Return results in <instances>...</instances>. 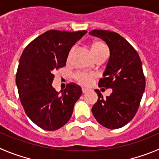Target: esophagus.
<instances>
[{"label":"esophagus","mask_w":159,"mask_h":159,"mask_svg":"<svg viewBox=\"0 0 159 159\" xmlns=\"http://www.w3.org/2000/svg\"><path fill=\"white\" fill-rule=\"evenodd\" d=\"M81 90H82L83 93H87V92H88L89 89H86V88H82V89Z\"/></svg>","instance_id":"esophagus-1"}]
</instances>
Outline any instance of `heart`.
<instances>
[{
    "mask_svg": "<svg viewBox=\"0 0 159 159\" xmlns=\"http://www.w3.org/2000/svg\"><path fill=\"white\" fill-rule=\"evenodd\" d=\"M73 49L70 52L69 56H70ZM91 52L93 56H94L95 59L98 58L107 56L108 54V49L106 44L100 41H96L93 42L91 44ZM75 78L83 85H89L93 83L94 79L96 78V75L93 74H87L84 72H78L75 75Z\"/></svg>",
    "mask_w": 159,
    "mask_h": 159,
    "instance_id": "heart-1",
    "label": "heart"
}]
</instances>
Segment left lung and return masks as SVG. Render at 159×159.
I'll use <instances>...</instances> for the list:
<instances>
[{
	"label": "left lung",
	"instance_id": "1",
	"mask_svg": "<svg viewBox=\"0 0 159 159\" xmlns=\"http://www.w3.org/2000/svg\"><path fill=\"white\" fill-rule=\"evenodd\" d=\"M89 34L101 38L109 47V61L103 78L99 81V87L112 89L111 94L106 99L100 90H95L98 100L92 112L103 126L111 129H119L136 115L145 90L141 60L136 49L117 33L93 30Z\"/></svg>",
	"mask_w": 159,
	"mask_h": 159
}]
</instances>
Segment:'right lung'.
<instances>
[{
    "mask_svg": "<svg viewBox=\"0 0 159 159\" xmlns=\"http://www.w3.org/2000/svg\"><path fill=\"white\" fill-rule=\"evenodd\" d=\"M87 33L50 30L31 41L22 53L16 77L26 115L40 128L54 131L70 118L81 88L70 83L61 94L52 84L54 73L66 65L72 46Z\"/></svg>",
    "mask_w": 159,
    "mask_h": 159,
    "instance_id": "obj_1",
    "label": "right lung"
}]
</instances>
